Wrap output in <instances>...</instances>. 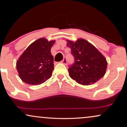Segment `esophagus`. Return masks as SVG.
Returning <instances> with one entry per match:
<instances>
[{
  "label": "esophagus",
  "mask_w": 127,
  "mask_h": 127,
  "mask_svg": "<svg viewBox=\"0 0 127 127\" xmlns=\"http://www.w3.org/2000/svg\"><path fill=\"white\" fill-rule=\"evenodd\" d=\"M61 63L64 64V65H66V63H67V60H66V58H64V59L61 61Z\"/></svg>",
  "instance_id": "34e87169"
}]
</instances>
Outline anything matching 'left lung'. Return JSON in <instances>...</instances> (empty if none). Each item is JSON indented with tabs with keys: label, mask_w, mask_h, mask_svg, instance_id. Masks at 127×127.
Instances as JSON below:
<instances>
[{
	"label": "left lung",
	"mask_w": 127,
	"mask_h": 127,
	"mask_svg": "<svg viewBox=\"0 0 127 127\" xmlns=\"http://www.w3.org/2000/svg\"><path fill=\"white\" fill-rule=\"evenodd\" d=\"M66 41L75 59L68 68L71 79L83 85H90L101 79L106 74L107 62L97 48L82 38L75 42Z\"/></svg>",
	"instance_id": "1"
}]
</instances>
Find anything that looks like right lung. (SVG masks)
I'll list each match as a JSON object with an SVG mask.
<instances>
[{"instance_id":"1","label":"right lung","mask_w":127,"mask_h":127,"mask_svg":"<svg viewBox=\"0 0 127 127\" xmlns=\"http://www.w3.org/2000/svg\"><path fill=\"white\" fill-rule=\"evenodd\" d=\"M55 40L39 38L25 50L16 63L20 78L29 85H40L52 77L54 69L51 48Z\"/></svg>"}]
</instances>
